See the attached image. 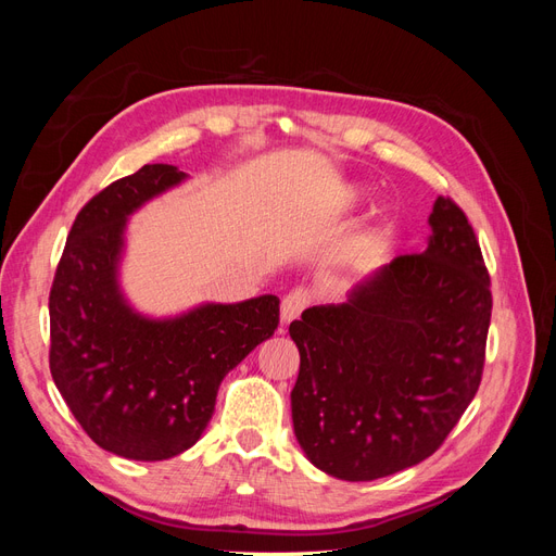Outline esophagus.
<instances>
[{
    "mask_svg": "<svg viewBox=\"0 0 556 556\" xmlns=\"http://www.w3.org/2000/svg\"><path fill=\"white\" fill-rule=\"evenodd\" d=\"M308 292L306 290H292L288 296H282L280 301V323L282 325H290L292 319H296L301 315V311H304L308 306Z\"/></svg>",
    "mask_w": 556,
    "mask_h": 556,
    "instance_id": "obj_1",
    "label": "esophagus"
}]
</instances>
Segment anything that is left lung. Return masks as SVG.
Wrapping results in <instances>:
<instances>
[{"instance_id": "1", "label": "left lung", "mask_w": 556, "mask_h": 556, "mask_svg": "<svg viewBox=\"0 0 556 556\" xmlns=\"http://www.w3.org/2000/svg\"><path fill=\"white\" fill-rule=\"evenodd\" d=\"M419 255L380 266L345 304L290 325L299 348L294 435L313 466L348 482L410 468L441 447L473 401L492 317L473 227L439 197Z\"/></svg>"}]
</instances>
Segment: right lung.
<instances>
[{
	"instance_id": "1",
	"label": "right lung",
	"mask_w": 556,
	"mask_h": 556,
	"mask_svg": "<svg viewBox=\"0 0 556 556\" xmlns=\"http://www.w3.org/2000/svg\"><path fill=\"white\" fill-rule=\"evenodd\" d=\"M188 174L146 164L76 215L50 290V374L90 439L117 457L162 462L208 427L223 378L278 327L274 294L172 317L134 308L121 288L127 220Z\"/></svg>"
}]
</instances>
